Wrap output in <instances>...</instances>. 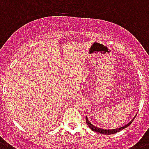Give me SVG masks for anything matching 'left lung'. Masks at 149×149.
I'll use <instances>...</instances> for the list:
<instances>
[{"label": "left lung", "instance_id": "8db88e82", "mask_svg": "<svg viewBox=\"0 0 149 149\" xmlns=\"http://www.w3.org/2000/svg\"><path fill=\"white\" fill-rule=\"evenodd\" d=\"M136 117V115L133 117V118H132V120H131L130 122H129L127 124H126L125 126H123V127H120V128H117V129H113V130H104V129H101V128H98V127H96L95 126H94V125H92V123H90L89 120H88V119L87 118V117H86V123H87V125H88V127H89L92 131H94V132H98V133H101V134L111 135V134H113V133H117V132H120V131L121 130H124L125 128H127V127H129V126L131 124V123H132V121L134 120L135 117Z\"/></svg>", "mask_w": 149, "mask_h": 149}]
</instances>
